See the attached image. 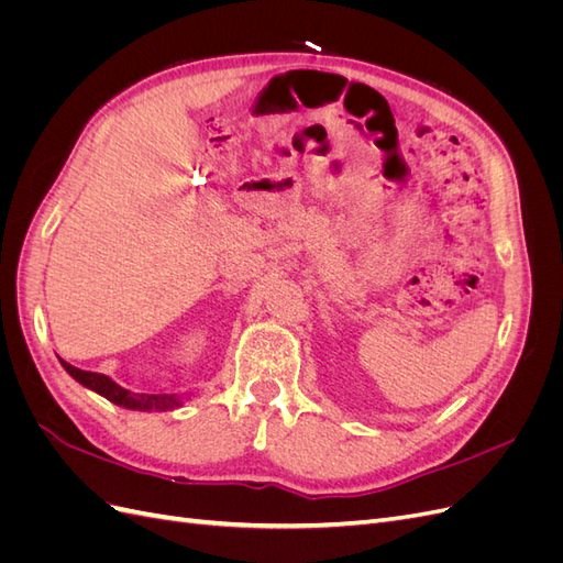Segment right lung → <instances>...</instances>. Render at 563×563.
Listing matches in <instances>:
<instances>
[{"instance_id": "obj_1", "label": "right lung", "mask_w": 563, "mask_h": 563, "mask_svg": "<svg viewBox=\"0 0 563 563\" xmlns=\"http://www.w3.org/2000/svg\"><path fill=\"white\" fill-rule=\"evenodd\" d=\"M60 366L70 373L79 385L96 391L100 397H106L117 406L129 408V411H174V408L183 406V399H187L180 395H139V391H131L122 385H117L110 376H103V373L81 371L73 364H67L65 360H60Z\"/></svg>"}]
</instances>
